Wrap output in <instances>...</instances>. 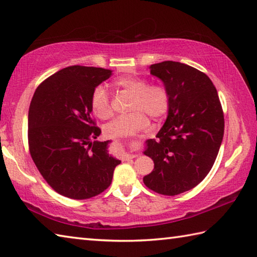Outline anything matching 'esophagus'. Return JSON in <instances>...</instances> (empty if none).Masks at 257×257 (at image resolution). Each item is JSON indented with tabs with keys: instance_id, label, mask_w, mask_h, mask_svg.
Wrapping results in <instances>:
<instances>
[{
	"instance_id": "34e87169",
	"label": "esophagus",
	"mask_w": 257,
	"mask_h": 257,
	"mask_svg": "<svg viewBox=\"0 0 257 257\" xmlns=\"http://www.w3.org/2000/svg\"><path fill=\"white\" fill-rule=\"evenodd\" d=\"M137 154H132V153H127V154H124V157L127 158V159H133V158H136L137 157Z\"/></svg>"
}]
</instances>
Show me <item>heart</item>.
Instances as JSON below:
<instances>
[{"mask_svg": "<svg viewBox=\"0 0 257 257\" xmlns=\"http://www.w3.org/2000/svg\"><path fill=\"white\" fill-rule=\"evenodd\" d=\"M115 85L133 94L129 111L132 113L121 115L104 125L103 133L109 138H122L133 136L148 123L149 115L154 120L166 114L169 105L168 92L162 85H148V81L142 78L123 77L115 80ZM93 113L100 119H108L112 115L110 95L103 85L93 89L90 99Z\"/></svg>", "mask_w": 257, "mask_h": 257, "instance_id": "b5f03b06", "label": "heart"}]
</instances>
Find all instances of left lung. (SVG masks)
Wrapping results in <instances>:
<instances>
[{
  "mask_svg": "<svg viewBox=\"0 0 257 257\" xmlns=\"http://www.w3.org/2000/svg\"><path fill=\"white\" fill-rule=\"evenodd\" d=\"M167 90V118L144 154L154 169L144 183L154 192L175 196L194 188L207 176L224 136L222 105L207 75L188 64L164 61L149 67Z\"/></svg>",
  "mask_w": 257,
  "mask_h": 257,
  "instance_id": "1",
  "label": "left lung"
}]
</instances>
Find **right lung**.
Returning a JSON list of instances; mask_svg holds the SVG:
<instances>
[{"label":"right lung","mask_w":257,"mask_h":257,"mask_svg":"<svg viewBox=\"0 0 257 257\" xmlns=\"http://www.w3.org/2000/svg\"><path fill=\"white\" fill-rule=\"evenodd\" d=\"M111 70L72 65L55 72L35 90L29 109V147L40 174L55 192L72 199L101 194L120 160L109 144L98 142L90 104L93 89Z\"/></svg>","instance_id":"right-lung-1"}]
</instances>
